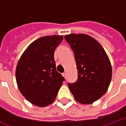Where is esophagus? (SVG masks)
I'll list each match as a JSON object with an SVG mask.
<instances>
[{
  "label": "esophagus",
  "instance_id": "1",
  "mask_svg": "<svg viewBox=\"0 0 126 126\" xmlns=\"http://www.w3.org/2000/svg\"><path fill=\"white\" fill-rule=\"evenodd\" d=\"M66 76H67V74H66V73H63V76L64 77V78H66Z\"/></svg>",
  "mask_w": 126,
  "mask_h": 126
}]
</instances>
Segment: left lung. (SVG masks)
I'll return each instance as SVG.
<instances>
[{"label": "left lung", "mask_w": 126, "mask_h": 126, "mask_svg": "<svg viewBox=\"0 0 126 126\" xmlns=\"http://www.w3.org/2000/svg\"><path fill=\"white\" fill-rule=\"evenodd\" d=\"M65 39L73 50L78 79L69 83L75 99L81 104H91L105 94L112 77V67L103 47L93 37L71 33Z\"/></svg>", "instance_id": "left-lung-1"}]
</instances>
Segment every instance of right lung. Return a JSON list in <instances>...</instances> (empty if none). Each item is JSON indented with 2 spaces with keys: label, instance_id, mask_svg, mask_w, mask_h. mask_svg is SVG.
<instances>
[{
  "label": "right lung",
  "instance_id": "add662e5",
  "mask_svg": "<svg viewBox=\"0 0 126 126\" xmlns=\"http://www.w3.org/2000/svg\"><path fill=\"white\" fill-rule=\"evenodd\" d=\"M63 36H44L30 44L18 61L15 76L19 90L32 104L54 102L65 78L56 70L54 52Z\"/></svg>",
  "mask_w": 126,
  "mask_h": 126
}]
</instances>
